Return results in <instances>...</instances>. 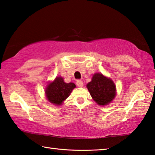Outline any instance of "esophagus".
I'll return each instance as SVG.
<instances>
[{
	"instance_id": "1",
	"label": "esophagus",
	"mask_w": 155,
	"mask_h": 155,
	"mask_svg": "<svg viewBox=\"0 0 155 155\" xmlns=\"http://www.w3.org/2000/svg\"><path fill=\"white\" fill-rule=\"evenodd\" d=\"M76 84H77V85L78 86V87H83V81H81V80H77V82H76Z\"/></svg>"
}]
</instances>
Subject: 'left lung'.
Here are the masks:
<instances>
[{"label":"left lung","instance_id":"left-lung-1","mask_svg":"<svg viewBox=\"0 0 155 155\" xmlns=\"http://www.w3.org/2000/svg\"><path fill=\"white\" fill-rule=\"evenodd\" d=\"M87 87L92 98L99 105H106L115 96V86L111 79L100 73L93 76Z\"/></svg>","mask_w":155,"mask_h":155}]
</instances>
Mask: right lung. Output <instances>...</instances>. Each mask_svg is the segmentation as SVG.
<instances>
[{"label": "right lung", "mask_w": 155, "mask_h": 155, "mask_svg": "<svg viewBox=\"0 0 155 155\" xmlns=\"http://www.w3.org/2000/svg\"><path fill=\"white\" fill-rule=\"evenodd\" d=\"M76 87L74 83H65L62 77H57L53 82L48 84L46 94L48 101L55 105H60Z\"/></svg>", "instance_id": "obj_1"}]
</instances>
